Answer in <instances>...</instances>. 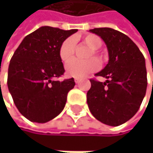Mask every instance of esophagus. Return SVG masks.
Listing matches in <instances>:
<instances>
[{"mask_svg": "<svg viewBox=\"0 0 153 153\" xmlns=\"http://www.w3.org/2000/svg\"><path fill=\"white\" fill-rule=\"evenodd\" d=\"M74 81H75V82H76V83H80L82 80H81V79H79V78H76Z\"/></svg>", "mask_w": 153, "mask_h": 153, "instance_id": "esophagus-1", "label": "esophagus"}]
</instances>
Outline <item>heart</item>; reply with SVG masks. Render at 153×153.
<instances>
[{
    "instance_id": "b5f03b06",
    "label": "heart",
    "mask_w": 153,
    "mask_h": 153,
    "mask_svg": "<svg viewBox=\"0 0 153 153\" xmlns=\"http://www.w3.org/2000/svg\"><path fill=\"white\" fill-rule=\"evenodd\" d=\"M82 43L91 49L88 59H92L94 57L100 64L104 62V55L98 51V48L103 44V40L101 39V37L94 34H88L82 37ZM74 51L75 41L72 37H69L63 41L59 48V59L64 63L71 61L74 56ZM94 59H90L85 62L72 60L69 64H67L65 69L66 75L71 78H83L86 75L97 70L98 63Z\"/></svg>"
}]
</instances>
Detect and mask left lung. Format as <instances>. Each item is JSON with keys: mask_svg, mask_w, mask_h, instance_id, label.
I'll return each instance as SVG.
<instances>
[{"mask_svg": "<svg viewBox=\"0 0 153 153\" xmlns=\"http://www.w3.org/2000/svg\"><path fill=\"white\" fill-rule=\"evenodd\" d=\"M101 37L107 47V65L91 79L87 104L92 115L108 126L117 127L129 120L138 110L147 89L145 59L137 45L125 34L109 27L90 30Z\"/></svg>", "mask_w": 153, "mask_h": 153, "instance_id": "obj_1", "label": "left lung"}]
</instances>
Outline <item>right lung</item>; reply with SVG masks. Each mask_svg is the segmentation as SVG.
<instances>
[{"label":"right lung","mask_w":153,"mask_h":153,"mask_svg":"<svg viewBox=\"0 0 153 153\" xmlns=\"http://www.w3.org/2000/svg\"><path fill=\"white\" fill-rule=\"evenodd\" d=\"M77 29L41 26L26 36L14 51L7 85L14 105L28 120L46 123L63 110L74 79L56 81L64 73L59 48Z\"/></svg>","instance_id":"1"}]
</instances>
